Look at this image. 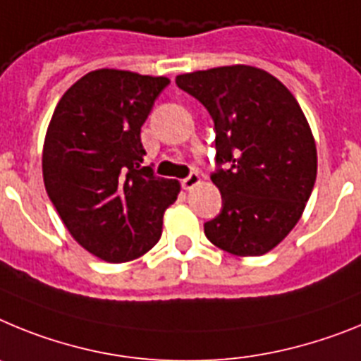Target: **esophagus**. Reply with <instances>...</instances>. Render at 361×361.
Returning a JSON list of instances; mask_svg holds the SVG:
<instances>
[{"mask_svg":"<svg viewBox=\"0 0 361 361\" xmlns=\"http://www.w3.org/2000/svg\"><path fill=\"white\" fill-rule=\"evenodd\" d=\"M200 183V174L198 172H190L189 176L185 178V180H181V187H183L185 190H190L194 187V185Z\"/></svg>","mask_w":361,"mask_h":361,"instance_id":"34e87169","label":"esophagus"}]
</instances>
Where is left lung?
<instances>
[{
  "instance_id": "1",
  "label": "left lung",
  "mask_w": 361,
  "mask_h": 361,
  "mask_svg": "<svg viewBox=\"0 0 361 361\" xmlns=\"http://www.w3.org/2000/svg\"><path fill=\"white\" fill-rule=\"evenodd\" d=\"M176 85L205 106L216 130L212 183L221 211L207 240L234 256L274 249L302 216L316 181V145L296 98L249 65L181 74Z\"/></svg>"
}]
</instances>
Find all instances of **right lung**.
Listing matches in <instances>:
<instances>
[{"label":"right lung","instance_id":"1","mask_svg":"<svg viewBox=\"0 0 361 361\" xmlns=\"http://www.w3.org/2000/svg\"><path fill=\"white\" fill-rule=\"evenodd\" d=\"M171 81L99 68L59 99L43 147V180L72 238L111 263L158 243L180 183L143 167L142 125Z\"/></svg>","mask_w":361,"mask_h":361}]
</instances>
